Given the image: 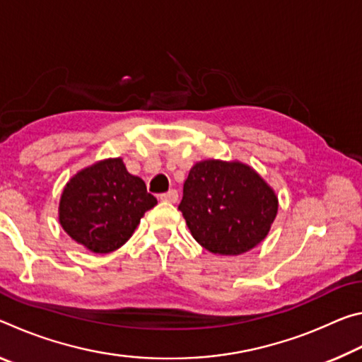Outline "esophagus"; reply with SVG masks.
I'll return each mask as SVG.
<instances>
[{"label": "esophagus", "instance_id": "1", "mask_svg": "<svg viewBox=\"0 0 362 362\" xmlns=\"http://www.w3.org/2000/svg\"><path fill=\"white\" fill-rule=\"evenodd\" d=\"M159 199L168 201V203H175V201L179 199V193H177V189H169L168 193L159 194Z\"/></svg>", "mask_w": 362, "mask_h": 362}]
</instances>
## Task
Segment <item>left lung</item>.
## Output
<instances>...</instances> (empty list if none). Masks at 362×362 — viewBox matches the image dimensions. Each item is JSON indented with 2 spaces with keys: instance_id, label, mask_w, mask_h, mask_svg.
I'll return each mask as SVG.
<instances>
[{
  "instance_id": "obj_1",
  "label": "left lung",
  "mask_w": 362,
  "mask_h": 362,
  "mask_svg": "<svg viewBox=\"0 0 362 362\" xmlns=\"http://www.w3.org/2000/svg\"><path fill=\"white\" fill-rule=\"evenodd\" d=\"M179 211L204 249L240 255L267 238L278 196L247 164L206 159L189 170Z\"/></svg>"
}]
</instances>
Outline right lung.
<instances>
[{
	"label": "right lung",
	"instance_id": "add662e5",
	"mask_svg": "<svg viewBox=\"0 0 362 362\" xmlns=\"http://www.w3.org/2000/svg\"><path fill=\"white\" fill-rule=\"evenodd\" d=\"M158 204L145 182L127 173L121 158L79 170L60 196L59 222L66 235L95 254L119 249L146 211Z\"/></svg>",
	"mask_w": 362,
	"mask_h": 362
}]
</instances>
